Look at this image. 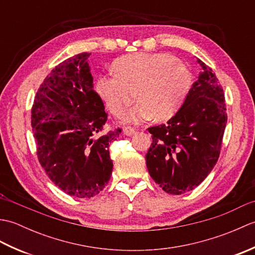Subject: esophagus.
I'll list each match as a JSON object with an SVG mask.
<instances>
[{"mask_svg": "<svg viewBox=\"0 0 255 255\" xmlns=\"http://www.w3.org/2000/svg\"><path fill=\"white\" fill-rule=\"evenodd\" d=\"M124 133L126 134V136H133V134L136 133V129L131 128V127H125L124 128Z\"/></svg>", "mask_w": 255, "mask_h": 255, "instance_id": "obj_1", "label": "esophagus"}]
</instances>
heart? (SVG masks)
<instances>
[{
  "instance_id": "heart-1",
  "label": "heart",
  "mask_w": 255,
  "mask_h": 255,
  "mask_svg": "<svg viewBox=\"0 0 255 255\" xmlns=\"http://www.w3.org/2000/svg\"><path fill=\"white\" fill-rule=\"evenodd\" d=\"M113 71L96 79L95 91L116 117L123 115L134 95L138 102L123 118L127 124L170 119L183 105L193 82L188 68L167 53L125 56L114 62Z\"/></svg>"
}]
</instances>
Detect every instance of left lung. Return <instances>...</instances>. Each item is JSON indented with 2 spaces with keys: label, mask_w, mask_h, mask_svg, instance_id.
<instances>
[{
  "label": "left lung",
  "mask_w": 255,
  "mask_h": 255,
  "mask_svg": "<svg viewBox=\"0 0 255 255\" xmlns=\"http://www.w3.org/2000/svg\"><path fill=\"white\" fill-rule=\"evenodd\" d=\"M180 110L165 125L149 128L152 143L145 155L150 176L164 192L181 195L197 187L217 163L227 124L223 86L208 66Z\"/></svg>",
  "instance_id": "left-lung-1"
}]
</instances>
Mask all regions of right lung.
I'll use <instances>...</instances> for the list:
<instances>
[{
  "label": "right lung",
  "instance_id": "1",
  "mask_svg": "<svg viewBox=\"0 0 255 255\" xmlns=\"http://www.w3.org/2000/svg\"><path fill=\"white\" fill-rule=\"evenodd\" d=\"M83 52L51 70L35 96L31 127L42 169L56 186L78 198H91L110 181V143L122 129L102 133L104 103L93 89Z\"/></svg>",
  "mask_w": 255,
  "mask_h": 255
}]
</instances>
